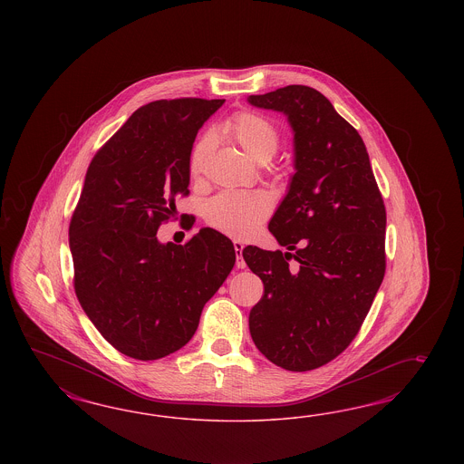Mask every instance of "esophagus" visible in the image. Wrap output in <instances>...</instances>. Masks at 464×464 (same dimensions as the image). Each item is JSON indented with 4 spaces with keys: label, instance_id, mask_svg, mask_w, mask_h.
<instances>
[{
    "label": "esophagus",
    "instance_id": "34e87169",
    "mask_svg": "<svg viewBox=\"0 0 464 464\" xmlns=\"http://www.w3.org/2000/svg\"><path fill=\"white\" fill-rule=\"evenodd\" d=\"M233 246H235V253H237V267H246V262H245V258H243V243H241L239 239H235V241H233Z\"/></svg>",
    "mask_w": 464,
    "mask_h": 464
}]
</instances>
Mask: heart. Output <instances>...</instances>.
Returning <instances> with one entry per match:
<instances>
[{
    "label": "heart",
    "instance_id": "b5f03b06",
    "mask_svg": "<svg viewBox=\"0 0 464 464\" xmlns=\"http://www.w3.org/2000/svg\"><path fill=\"white\" fill-rule=\"evenodd\" d=\"M226 138L235 140L239 148L255 161L266 163L279 148V132L276 126L255 112L235 113L221 127ZM211 136L198 140L190 158L188 173L197 179L202 165L211 151ZM272 211V200L264 192H237L227 190L212 197L206 204V221L233 238H248L262 225Z\"/></svg>",
    "mask_w": 464,
    "mask_h": 464
}]
</instances>
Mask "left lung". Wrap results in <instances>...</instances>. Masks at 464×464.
<instances>
[{
  "mask_svg": "<svg viewBox=\"0 0 464 464\" xmlns=\"http://www.w3.org/2000/svg\"><path fill=\"white\" fill-rule=\"evenodd\" d=\"M248 102L287 115L295 169L268 223L289 252L243 250L264 282L250 334L270 362L303 372L334 361L359 334L386 270V209L364 140L318 90L289 84Z\"/></svg>",
  "mask_w": 464,
  "mask_h": 464,
  "instance_id": "left-lung-1",
  "label": "left lung"
}]
</instances>
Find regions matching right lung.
Segmentation results:
<instances>
[{"label": "right lung", "mask_w": 464, "mask_h": 464, "mask_svg": "<svg viewBox=\"0 0 464 464\" xmlns=\"http://www.w3.org/2000/svg\"><path fill=\"white\" fill-rule=\"evenodd\" d=\"M225 100H156L93 156L70 223L74 293L113 349L156 361L194 337L204 304L235 266L231 239L202 227L185 245L158 227L188 196L197 132Z\"/></svg>", "instance_id": "right-lung-1"}]
</instances>
